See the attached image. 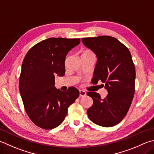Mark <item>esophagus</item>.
<instances>
[{"label":"esophagus","mask_w":154,"mask_h":154,"mask_svg":"<svg viewBox=\"0 0 154 154\" xmlns=\"http://www.w3.org/2000/svg\"><path fill=\"white\" fill-rule=\"evenodd\" d=\"M86 96V92L83 90H79V96L80 97H84Z\"/></svg>","instance_id":"1"}]
</instances>
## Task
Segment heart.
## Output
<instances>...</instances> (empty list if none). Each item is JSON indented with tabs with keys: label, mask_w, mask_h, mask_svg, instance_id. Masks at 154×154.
Instances as JSON below:
<instances>
[{
	"label": "heart",
	"mask_w": 154,
	"mask_h": 154,
	"mask_svg": "<svg viewBox=\"0 0 154 154\" xmlns=\"http://www.w3.org/2000/svg\"><path fill=\"white\" fill-rule=\"evenodd\" d=\"M83 54H85V55H93V56H95L93 52H91V51H89V50H86V51H85L84 52H83Z\"/></svg>",
	"instance_id": "obj_1"
}]
</instances>
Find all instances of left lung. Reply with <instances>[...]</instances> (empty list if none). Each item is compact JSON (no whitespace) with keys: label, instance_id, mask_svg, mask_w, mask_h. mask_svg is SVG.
<instances>
[{"label":"left lung","instance_id":"1","mask_svg":"<svg viewBox=\"0 0 154 154\" xmlns=\"http://www.w3.org/2000/svg\"><path fill=\"white\" fill-rule=\"evenodd\" d=\"M82 41L97 58L94 82L101 80L108 93L103 99L96 92L87 93L93 99L88 116L97 125L112 127L125 118L135 94L136 73L131 54L123 44L111 36L85 38Z\"/></svg>","mask_w":154,"mask_h":154}]
</instances>
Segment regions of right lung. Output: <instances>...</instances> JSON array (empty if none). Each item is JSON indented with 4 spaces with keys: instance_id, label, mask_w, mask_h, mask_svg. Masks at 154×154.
<instances>
[{
    "instance_id": "right-lung-1",
    "label": "right lung",
    "mask_w": 154,
    "mask_h": 154,
    "mask_svg": "<svg viewBox=\"0 0 154 154\" xmlns=\"http://www.w3.org/2000/svg\"><path fill=\"white\" fill-rule=\"evenodd\" d=\"M80 38H50L36 44L25 57L19 91L27 115L36 126L49 130L63 122L68 108L79 96L73 87L62 91L54 87L56 75L65 73V58Z\"/></svg>"
}]
</instances>
